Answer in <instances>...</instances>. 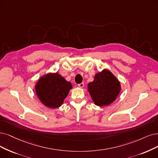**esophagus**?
<instances>
[{
    "label": "esophagus",
    "mask_w": 158,
    "mask_h": 158,
    "mask_svg": "<svg viewBox=\"0 0 158 158\" xmlns=\"http://www.w3.org/2000/svg\"><path fill=\"white\" fill-rule=\"evenodd\" d=\"M78 86L79 87V88H83V87L84 86V83H81L80 84L78 85Z\"/></svg>",
    "instance_id": "1"
}]
</instances>
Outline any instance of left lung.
Returning a JSON list of instances; mask_svg holds the SVG:
<instances>
[{"mask_svg":"<svg viewBox=\"0 0 158 158\" xmlns=\"http://www.w3.org/2000/svg\"><path fill=\"white\" fill-rule=\"evenodd\" d=\"M120 90V82L107 69L96 73L94 81L88 84L92 100L99 107L111 104L117 98Z\"/></svg>","mask_w":158,"mask_h":158,"instance_id":"1","label":"left lung"}]
</instances>
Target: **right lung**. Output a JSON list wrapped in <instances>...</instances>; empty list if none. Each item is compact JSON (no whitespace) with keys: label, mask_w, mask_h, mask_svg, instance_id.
<instances>
[{"label":"right lung","mask_w":158,"mask_h":158,"mask_svg":"<svg viewBox=\"0 0 158 158\" xmlns=\"http://www.w3.org/2000/svg\"><path fill=\"white\" fill-rule=\"evenodd\" d=\"M72 85L58 73H49L41 77L35 85V92L40 102L51 109L60 107Z\"/></svg>","instance_id":"add662e5"}]
</instances>
